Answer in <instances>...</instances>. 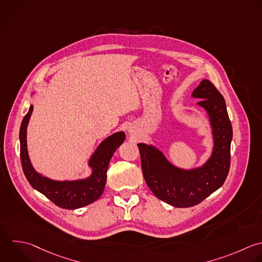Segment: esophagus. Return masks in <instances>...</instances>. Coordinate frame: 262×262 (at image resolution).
<instances>
[{
    "mask_svg": "<svg viewBox=\"0 0 262 262\" xmlns=\"http://www.w3.org/2000/svg\"><path fill=\"white\" fill-rule=\"evenodd\" d=\"M129 132H130V133H131V130H130V131H129Z\"/></svg>",
    "mask_w": 262,
    "mask_h": 262,
    "instance_id": "esophagus-1",
    "label": "esophagus"
}]
</instances>
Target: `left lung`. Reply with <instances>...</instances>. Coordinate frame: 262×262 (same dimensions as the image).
Returning a JSON list of instances; mask_svg holds the SVG:
<instances>
[{"label": "left lung", "mask_w": 262, "mask_h": 262, "mask_svg": "<svg viewBox=\"0 0 262 262\" xmlns=\"http://www.w3.org/2000/svg\"><path fill=\"white\" fill-rule=\"evenodd\" d=\"M191 96L201 99L198 105L206 111L213 134V150L203 166L181 169L156 146L137 144L146 184L158 199L177 208L198 205L217 190L224 183L230 166L232 127L223 96L209 80H203Z\"/></svg>", "instance_id": "8db88e82"}]
</instances>
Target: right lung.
Returning a JSON list of instances; mask_svg holds the SVG:
<instances>
[{
	"label": "right lung",
	"mask_w": 262,
	"mask_h": 262,
	"mask_svg": "<svg viewBox=\"0 0 262 262\" xmlns=\"http://www.w3.org/2000/svg\"><path fill=\"white\" fill-rule=\"evenodd\" d=\"M33 110L34 106L31 105L29 113L23 120L19 131L21 165L30 184L55 205L63 209H78L95 202L103 192L110 161L117 148L124 142L125 133L122 131L117 132L105 138L97 146L88 163L92 169L89 177L78 180H53L38 173L34 169L29 157L27 128Z\"/></svg>",
	"instance_id": "right-lung-1"
}]
</instances>
